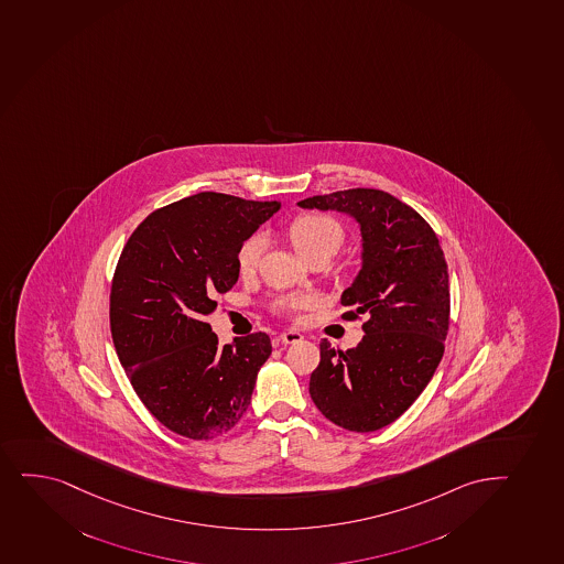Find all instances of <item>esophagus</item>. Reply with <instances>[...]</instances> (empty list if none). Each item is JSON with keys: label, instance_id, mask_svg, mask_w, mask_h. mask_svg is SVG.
<instances>
[{"label": "esophagus", "instance_id": "esophagus-1", "mask_svg": "<svg viewBox=\"0 0 564 564\" xmlns=\"http://www.w3.org/2000/svg\"><path fill=\"white\" fill-rule=\"evenodd\" d=\"M302 339H304V336H302L300 332H296V329H285V332H281V334H279V341L285 343V345L302 341Z\"/></svg>", "mask_w": 564, "mask_h": 564}]
</instances>
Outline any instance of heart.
I'll return each instance as SVG.
<instances>
[{
  "instance_id": "b5f03b06",
  "label": "heart",
  "mask_w": 564,
  "mask_h": 564,
  "mask_svg": "<svg viewBox=\"0 0 564 564\" xmlns=\"http://www.w3.org/2000/svg\"><path fill=\"white\" fill-rule=\"evenodd\" d=\"M289 240L302 259L311 260L321 254L326 257L336 254L345 240V232L334 217L313 212V214L296 217L291 223ZM264 249H267L264 238L260 236L249 238L238 251V272L241 275H251L259 268ZM313 302L315 297L310 294H289V296L278 297L272 304V310L281 315H292L294 311L304 310Z\"/></svg>"
}]
</instances>
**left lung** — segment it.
Masks as SVG:
<instances>
[{"mask_svg":"<svg viewBox=\"0 0 564 564\" xmlns=\"http://www.w3.org/2000/svg\"><path fill=\"white\" fill-rule=\"evenodd\" d=\"M297 204L350 214L364 238V264L341 304L343 317L366 315V336L348 350L321 341L311 399L339 427L380 430L416 401L443 358L449 326L443 247L416 209L384 191L356 187Z\"/></svg>","mask_w":564,"mask_h":564,"instance_id":"1","label":"left lung"}]
</instances>
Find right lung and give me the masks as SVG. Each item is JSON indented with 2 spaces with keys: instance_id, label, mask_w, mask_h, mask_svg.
<instances>
[{
  "instance_id": "add662e5",
  "label": "right lung",
  "mask_w": 564,
  "mask_h": 564,
  "mask_svg": "<svg viewBox=\"0 0 564 564\" xmlns=\"http://www.w3.org/2000/svg\"><path fill=\"white\" fill-rule=\"evenodd\" d=\"M281 203L198 193L129 236L110 286V332L129 382L166 430L206 441L232 430L272 355L264 332L219 347L206 323L238 281V251Z\"/></svg>"
}]
</instances>
